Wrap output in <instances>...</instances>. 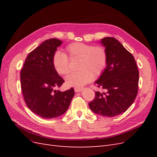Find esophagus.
<instances>
[{"mask_svg": "<svg viewBox=\"0 0 157 157\" xmlns=\"http://www.w3.org/2000/svg\"><path fill=\"white\" fill-rule=\"evenodd\" d=\"M81 90H82L81 88H80V87H76V88H75V92H79L81 91Z\"/></svg>", "mask_w": 157, "mask_h": 157, "instance_id": "esophagus-1", "label": "esophagus"}]
</instances>
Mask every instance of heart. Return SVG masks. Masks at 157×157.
<instances>
[{"label": "heart", "mask_w": 157, "mask_h": 157, "mask_svg": "<svg viewBox=\"0 0 157 157\" xmlns=\"http://www.w3.org/2000/svg\"><path fill=\"white\" fill-rule=\"evenodd\" d=\"M67 55L56 51L52 58V63L59 75H68L70 71L69 59H78L77 72L66 78L69 86H82L94 77L101 75L107 64V54L101 46H94L81 42H74L66 46Z\"/></svg>", "instance_id": "b5f03b06"}]
</instances>
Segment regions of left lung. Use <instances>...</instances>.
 Segmentation results:
<instances>
[{
  "instance_id": "obj_1",
  "label": "left lung",
  "mask_w": 157,
  "mask_h": 157,
  "mask_svg": "<svg viewBox=\"0 0 157 157\" xmlns=\"http://www.w3.org/2000/svg\"><path fill=\"white\" fill-rule=\"evenodd\" d=\"M107 64L95 85L106 92H96L89 107L96 114L112 117L124 113L135 100L138 92L139 71L134 56L113 37H105Z\"/></svg>"
}]
</instances>
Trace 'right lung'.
I'll use <instances>...</instances> for the list:
<instances>
[{
	"mask_svg": "<svg viewBox=\"0 0 157 157\" xmlns=\"http://www.w3.org/2000/svg\"><path fill=\"white\" fill-rule=\"evenodd\" d=\"M61 42L55 38L44 40L28 54L21 70V87L27 106L44 118L63 115L75 95L73 88L64 92L56 90L65 82L52 63L54 54Z\"/></svg>",
	"mask_w": 157,
	"mask_h": 157,
	"instance_id": "obj_1",
	"label": "right lung"
}]
</instances>
